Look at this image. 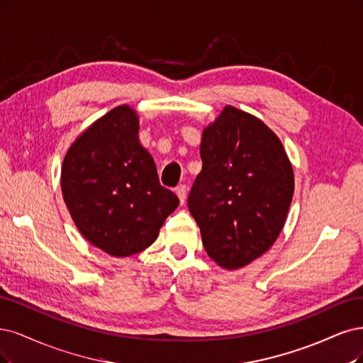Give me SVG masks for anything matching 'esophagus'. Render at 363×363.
I'll use <instances>...</instances> for the list:
<instances>
[{
    "mask_svg": "<svg viewBox=\"0 0 363 363\" xmlns=\"http://www.w3.org/2000/svg\"><path fill=\"white\" fill-rule=\"evenodd\" d=\"M174 191H177V194L179 197V202L184 203L185 199H186V186L184 184H181V185L177 186V189H174Z\"/></svg>",
    "mask_w": 363,
    "mask_h": 363,
    "instance_id": "esophagus-1",
    "label": "esophagus"
}]
</instances>
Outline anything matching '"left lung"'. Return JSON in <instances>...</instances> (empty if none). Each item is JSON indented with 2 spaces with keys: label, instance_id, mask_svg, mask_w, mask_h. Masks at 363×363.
<instances>
[{
  "label": "left lung",
  "instance_id": "obj_1",
  "mask_svg": "<svg viewBox=\"0 0 363 363\" xmlns=\"http://www.w3.org/2000/svg\"><path fill=\"white\" fill-rule=\"evenodd\" d=\"M202 172L189 194L209 258L228 270L259 258L282 232L294 173L277 135L235 107L203 131Z\"/></svg>",
  "mask_w": 363,
  "mask_h": 363
}]
</instances>
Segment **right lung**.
<instances>
[{
    "mask_svg": "<svg viewBox=\"0 0 363 363\" xmlns=\"http://www.w3.org/2000/svg\"><path fill=\"white\" fill-rule=\"evenodd\" d=\"M62 191L83 237L121 258L149 247L179 205L177 194L160 184L128 105L102 116L67 150Z\"/></svg>",
    "mask_w": 363,
    "mask_h": 363,
    "instance_id": "1",
    "label": "right lung"
}]
</instances>
